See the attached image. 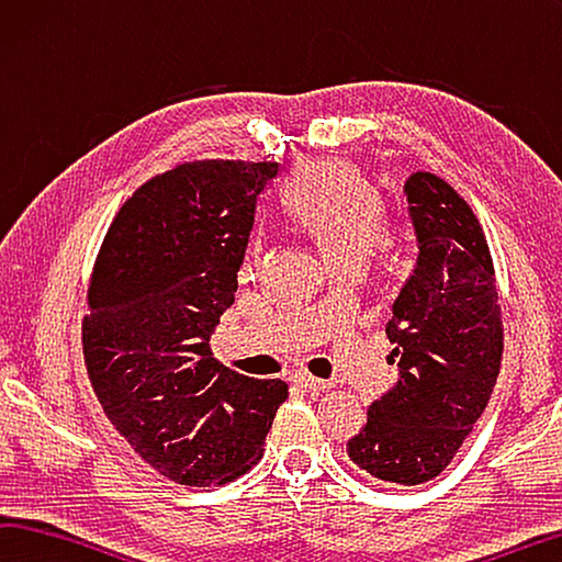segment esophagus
Wrapping results in <instances>:
<instances>
[{"label":"esophagus","mask_w":562,"mask_h":562,"mask_svg":"<svg viewBox=\"0 0 562 562\" xmlns=\"http://www.w3.org/2000/svg\"><path fill=\"white\" fill-rule=\"evenodd\" d=\"M293 382H299V385H301L303 390H308V392H323V390L330 387L328 380H318V378L308 375V372H299L296 380H293Z\"/></svg>","instance_id":"obj_1"}]
</instances>
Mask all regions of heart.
<instances>
[{
    "mask_svg": "<svg viewBox=\"0 0 562 562\" xmlns=\"http://www.w3.org/2000/svg\"><path fill=\"white\" fill-rule=\"evenodd\" d=\"M283 204L333 266L366 259L385 222L378 190L346 160L301 162L283 190Z\"/></svg>",
    "mask_w": 562,
    "mask_h": 562,
    "instance_id": "b5f03b06",
    "label": "heart"
}]
</instances>
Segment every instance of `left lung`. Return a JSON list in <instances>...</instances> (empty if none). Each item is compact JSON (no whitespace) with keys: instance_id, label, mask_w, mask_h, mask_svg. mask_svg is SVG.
Here are the masks:
<instances>
[{"instance_id":"8db88e82","label":"left lung","mask_w":562,"mask_h":562,"mask_svg":"<svg viewBox=\"0 0 562 562\" xmlns=\"http://www.w3.org/2000/svg\"><path fill=\"white\" fill-rule=\"evenodd\" d=\"M417 261L387 323L400 380L368 409L348 457L375 479L417 486L439 476L484 415L504 326L484 229L431 172L405 182Z\"/></svg>"}]
</instances>
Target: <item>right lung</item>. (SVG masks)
Instances as JSON below:
<instances>
[{"instance_id":"right-lung-1","label":"right lung","mask_w":562,"mask_h":562,"mask_svg":"<svg viewBox=\"0 0 562 562\" xmlns=\"http://www.w3.org/2000/svg\"><path fill=\"white\" fill-rule=\"evenodd\" d=\"M276 175L279 162L175 167L121 206L98 251L83 318L88 378L127 445L177 484L246 474L289 397L283 380L226 370L210 348Z\"/></svg>"}]
</instances>
